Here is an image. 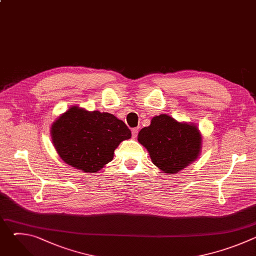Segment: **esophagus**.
<instances>
[{
    "mask_svg": "<svg viewBox=\"0 0 256 256\" xmlns=\"http://www.w3.org/2000/svg\"><path fill=\"white\" fill-rule=\"evenodd\" d=\"M138 132V128H132V134L134 138H136Z\"/></svg>",
    "mask_w": 256,
    "mask_h": 256,
    "instance_id": "1",
    "label": "esophagus"
}]
</instances>
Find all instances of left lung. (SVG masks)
<instances>
[{
	"instance_id": "8db88e82",
	"label": "left lung",
	"mask_w": 256,
	"mask_h": 256,
	"mask_svg": "<svg viewBox=\"0 0 256 256\" xmlns=\"http://www.w3.org/2000/svg\"><path fill=\"white\" fill-rule=\"evenodd\" d=\"M138 136L152 162L167 174L184 169L200 155L202 136L196 126L180 124L167 114L153 118Z\"/></svg>"
}]
</instances>
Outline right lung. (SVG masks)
I'll return each mask as SVG.
<instances>
[{"mask_svg": "<svg viewBox=\"0 0 256 256\" xmlns=\"http://www.w3.org/2000/svg\"><path fill=\"white\" fill-rule=\"evenodd\" d=\"M54 148L72 167L95 173L114 159L120 142L132 136L126 124L114 114L70 107L52 126Z\"/></svg>", "mask_w": 256, "mask_h": 256, "instance_id": "1", "label": "right lung"}]
</instances>
